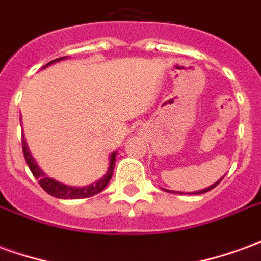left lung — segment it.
Here are the masks:
<instances>
[{"label":"left lung","mask_w":261,"mask_h":261,"mask_svg":"<svg viewBox=\"0 0 261 261\" xmlns=\"http://www.w3.org/2000/svg\"><path fill=\"white\" fill-rule=\"evenodd\" d=\"M222 179H224V177H221V179H219V180L217 181V183H214V185H211V186L207 187V189H204V190H198V192H194V193H192V194H202V193H207V192H210V190H213L214 187L217 186V185H218L219 181L222 180ZM172 193H177V192H172ZM181 194H183V193H181Z\"/></svg>","instance_id":"obj_1"}]
</instances>
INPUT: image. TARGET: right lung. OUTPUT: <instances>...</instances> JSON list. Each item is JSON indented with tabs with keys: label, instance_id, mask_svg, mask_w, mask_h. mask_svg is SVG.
I'll list each match as a JSON object with an SVG mask.
<instances>
[{
	"label": "right lung",
	"instance_id": "1",
	"mask_svg": "<svg viewBox=\"0 0 261 261\" xmlns=\"http://www.w3.org/2000/svg\"><path fill=\"white\" fill-rule=\"evenodd\" d=\"M63 59H64V57L50 61L48 64L44 65V68L48 67L50 64L56 63V61H60V60ZM22 151H23V156H25L26 159V164L29 166V169H31V172L33 173V176L39 180V185L42 186L43 190L46 193H48L50 196L57 197V198H64V200L86 198V197H92L95 196V194H97V193L102 192L103 189L108 186V183L110 181V179H112V175H113L114 170V162H116V156H117V152H113L110 155V164H109L108 172H106L105 176H102L99 180L95 181L93 185H89V186L85 187H72L67 186V185H63V183L54 180V179H50V177H47V176L44 175V172L37 166L36 161L33 159V156H32L31 152H29L28 145H26V141L23 140V136H22Z\"/></svg>",
	"mask_w": 261,
	"mask_h": 261
}]
</instances>
